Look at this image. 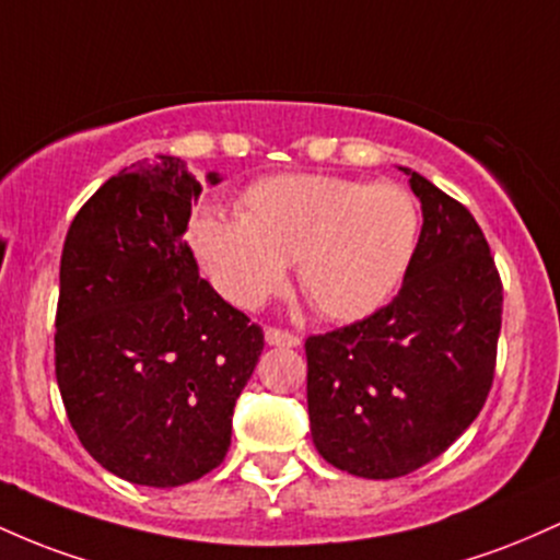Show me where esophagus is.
Segmentation results:
<instances>
[{"label":"esophagus","instance_id":"34e87169","mask_svg":"<svg viewBox=\"0 0 560 560\" xmlns=\"http://www.w3.org/2000/svg\"><path fill=\"white\" fill-rule=\"evenodd\" d=\"M264 338H267L269 347H299V336H293V332L288 330H280V328H267L264 330Z\"/></svg>","mask_w":560,"mask_h":560}]
</instances>
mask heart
Returning <instances> with one entry per match:
<instances>
[{"instance_id": "obj_1", "label": "heart", "mask_w": 560, "mask_h": 560, "mask_svg": "<svg viewBox=\"0 0 560 560\" xmlns=\"http://www.w3.org/2000/svg\"><path fill=\"white\" fill-rule=\"evenodd\" d=\"M187 237L230 304L259 306L296 261L299 285L319 314L357 323L383 310L405 282L420 241V209L394 182L278 174L243 192L237 217L196 213Z\"/></svg>"}]
</instances>
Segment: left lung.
<instances>
[{"label":"left lung","instance_id":"obj_1","mask_svg":"<svg viewBox=\"0 0 560 560\" xmlns=\"http://www.w3.org/2000/svg\"><path fill=\"white\" fill-rule=\"evenodd\" d=\"M423 228L392 304L306 338V405L319 455L362 479L418 470L474 423L498 360L502 282L463 203L401 166Z\"/></svg>","mask_w":560,"mask_h":560}]
</instances>
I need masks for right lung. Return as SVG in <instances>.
Returning <instances> with one entry per match:
<instances>
[{"mask_svg":"<svg viewBox=\"0 0 560 560\" xmlns=\"http://www.w3.org/2000/svg\"><path fill=\"white\" fill-rule=\"evenodd\" d=\"M200 190L174 155L131 163L81 206L60 256L62 405L94 460L142 487H182L224 460L264 349L185 243Z\"/></svg>","mask_w":560,"mask_h":560,"instance_id":"add662e5","label":"right lung"}]
</instances>
